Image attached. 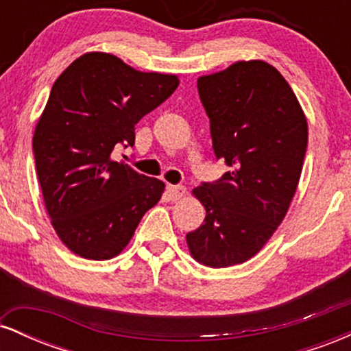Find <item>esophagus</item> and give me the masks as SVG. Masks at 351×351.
<instances>
[{"instance_id":"esophagus-1","label":"esophagus","mask_w":351,"mask_h":351,"mask_svg":"<svg viewBox=\"0 0 351 351\" xmlns=\"http://www.w3.org/2000/svg\"><path fill=\"white\" fill-rule=\"evenodd\" d=\"M167 191H168V196H170L171 201H178L184 196L186 188L181 186V184H168Z\"/></svg>"}]
</instances>
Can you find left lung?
I'll use <instances>...</instances> for the list:
<instances>
[{
  "instance_id": "1",
  "label": "left lung",
  "mask_w": 351,
  "mask_h": 351,
  "mask_svg": "<svg viewBox=\"0 0 351 351\" xmlns=\"http://www.w3.org/2000/svg\"><path fill=\"white\" fill-rule=\"evenodd\" d=\"M198 94L216 160L232 170L195 188L206 217L186 243L198 263L229 267L256 256L285 217L307 152V120L287 80L264 60L203 75Z\"/></svg>"
}]
</instances>
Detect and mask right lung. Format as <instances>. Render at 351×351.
<instances>
[{
  "mask_svg": "<svg viewBox=\"0 0 351 351\" xmlns=\"http://www.w3.org/2000/svg\"><path fill=\"white\" fill-rule=\"evenodd\" d=\"M178 84L104 52L80 56L54 82L33 152L52 226L74 254L104 261L122 252L162 198L163 181L115 162V150L134 147L135 125Z\"/></svg>",
  "mask_w": 351,
  "mask_h": 351,
  "instance_id": "obj_1",
  "label": "right lung"
}]
</instances>
